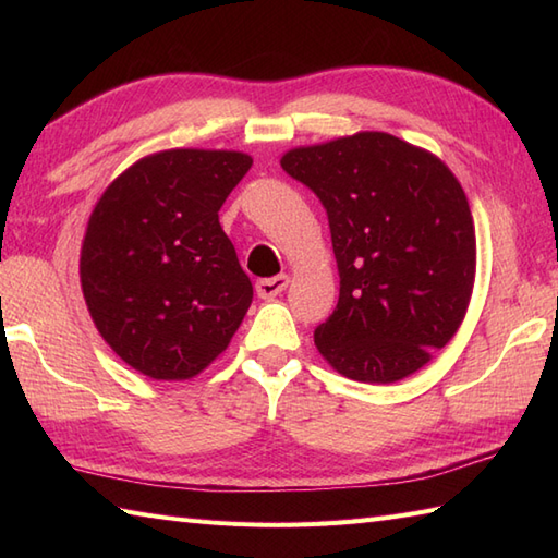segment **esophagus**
Listing matches in <instances>:
<instances>
[{"instance_id": "obj_1", "label": "esophagus", "mask_w": 558, "mask_h": 558, "mask_svg": "<svg viewBox=\"0 0 558 558\" xmlns=\"http://www.w3.org/2000/svg\"><path fill=\"white\" fill-rule=\"evenodd\" d=\"M290 286V276H286V272H280V276L276 278H264L256 282V292L260 300H270L276 298V294H280L282 290H286Z\"/></svg>"}]
</instances>
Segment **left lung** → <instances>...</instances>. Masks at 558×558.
Listing matches in <instances>:
<instances>
[{"mask_svg":"<svg viewBox=\"0 0 558 558\" xmlns=\"http://www.w3.org/2000/svg\"><path fill=\"white\" fill-rule=\"evenodd\" d=\"M280 165L328 213L340 298L316 350L362 384L422 369L458 333L475 288V222L456 174L386 132L292 148Z\"/></svg>","mask_w":558,"mask_h":558,"instance_id":"left-lung-1","label":"left lung"}]
</instances>
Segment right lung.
<instances>
[{"mask_svg": "<svg viewBox=\"0 0 558 558\" xmlns=\"http://www.w3.org/2000/svg\"><path fill=\"white\" fill-rule=\"evenodd\" d=\"M240 150L170 148L114 177L81 244L83 300L132 369L186 381L228 350L252 304L218 210L252 168Z\"/></svg>", "mask_w": 558, "mask_h": 558, "instance_id": "right-lung-1", "label": "right lung"}]
</instances>
